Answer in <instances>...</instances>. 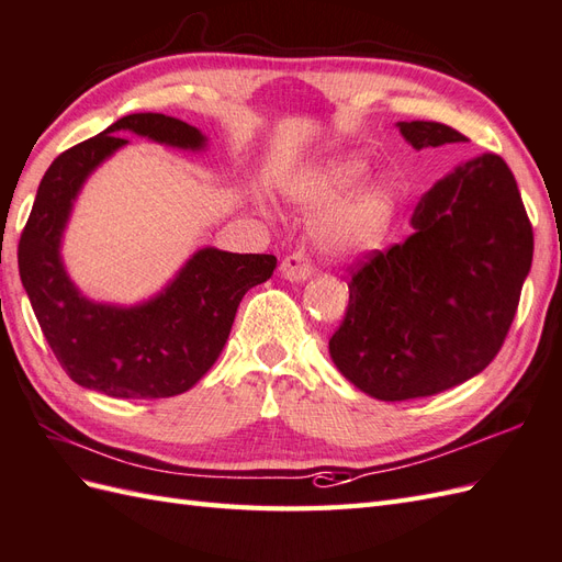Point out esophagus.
Masks as SVG:
<instances>
[{
  "label": "esophagus",
  "mask_w": 562,
  "mask_h": 562,
  "mask_svg": "<svg viewBox=\"0 0 562 562\" xmlns=\"http://www.w3.org/2000/svg\"><path fill=\"white\" fill-rule=\"evenodd\" d=\"M312 273V262L305 252H291L283 257L281 277L289 281H305Z\"/></svg>",
  "instance_id": "obj_1"
}]
</instances>
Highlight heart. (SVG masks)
<instances>
[{
	"label": "heart",
	"mask_w": 562,
	"mask_h": 562,
	"mask_svg": "<svg viewBox=\"0 0 562 562\" xmlns=\"http://www.w3.org/2000/svg\"><path fill=\"white\" fill-rule=\"evenodd\" d=\"M367 171L369 167L360 155L326 159L293 188V198L307 210L326 207L360 186ZM395 212H398V200L389 186H362L346 201L322 214L317 222V238L328 252L336 255L369 252L379 248L389 236Z\"/></svg>",
	"instance_id": "heart-1"
}]
</instances>
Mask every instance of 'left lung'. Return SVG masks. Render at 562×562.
Wrapping results in <instances>:
<instances>
[{"label":"left lung","instance_id":"left-lung-1","mask_svg":"<svg viewBox=\"0 0 562 562\" xmlns=\"http://www.w3.org/2000/svg\"><path fill=\"white\" fill-rule=\"evenodd\" d=\"M415 149L468 143L439 121H401ZM415 234L352 267L346 317L328 352L379 401L453 389L496 358L531 269L533 234L498 155L460 164L413 214Z\"/></svg>","mask_w":562,"mask_h":562}]
</instances>
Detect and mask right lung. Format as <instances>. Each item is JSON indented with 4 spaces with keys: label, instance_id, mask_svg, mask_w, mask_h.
Returning a JSON list of instances; mask_svg holds the SVG:
<instances>
[{
    "label": "right lung",
    "instance_id": "obj_1",
    "mask_svg": "<svg viewBox=\"0 0 562 562\" xmlns=\"http://www.w3.org/2000/svg\"><path fill=\"white\" fill-rule=\"evenodd\" d=\"M126 131L183 149L204 147L195 126L147 112L66 149L40 181L19 243V271L54 358L78 386L112 398H171L207 374L243 295L271 277L277 257L204 248L143 305H100L80 295L61 262V236L80 186L128 143L121 138Z\"/></svg>",
    "mask_w": 562,
    "mask_h": 562
}]
</instances>
